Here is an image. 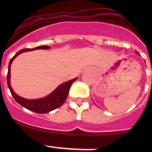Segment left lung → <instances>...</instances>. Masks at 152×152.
Wrapping results in <instances>:
<instances>
[{
  "label": "left lung",
  "instance_id": "1",
  "mask_svg": "<svg viewBox=\"0 0 152 152\" xmlns=\"http://www.w3.org/2000/svg\"><path fill=\"white\" fill-rule=\"evenodd\" d=\"M137 54H139V53H138V52H137Z\"/></svg>",
  "mask_w": 152,
  "mask_h": 152
}]
</instances>
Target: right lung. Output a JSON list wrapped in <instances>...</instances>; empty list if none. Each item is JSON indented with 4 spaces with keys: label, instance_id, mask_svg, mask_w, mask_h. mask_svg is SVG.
Listing matches in <instances>:
<instances>
[{
    "label": "right lung",
    "instance_id": "obj_1",
    "mask_svg": "<svg viewBox=\"0 0 152 152\" xmlns=\"http://www.w3.org/2000/svg\"><path fill=\"white\" fill-rule=\"evenodd\" d=\"M50 49L49 46H46V45H41V46L36 47L33 49H23L22 50L19 51L17 52V54L13 56L10 59L9 65H8V72H7V85L8 88L10 89V93H11L12 96L14 98V100L20 104L22 107H25L29 110L33 111V112L37 113H46L52 110H54L58 108L61 107L63 103H64L65 100H66L67 96H68V92H69V89L72 86V83L74 81L77 80V77L75 79L64 82L63 84H60L56 90H55L52 94L49 95V96H45V97L41 98V99H37V100H28V99H25L21 96H18L16 93L13 92V89H12L11 86H10V65L12 64V61L13 59L17 57L18 55L24 52H28V51L36 50V49Z\"/></svg>",
    "mask_w": 152,
    "mask_h": 152
}]
</instances>
